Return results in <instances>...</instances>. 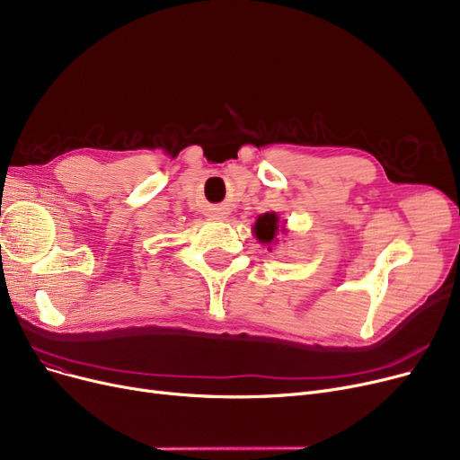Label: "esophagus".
Wrapping results in <instances>:
<instances>
[{"instance_id": "esophagus-1", "label": "esophagus", "mask_w": 460, "mask_h": 460, "mask_svg": "<svg viewBox=\"0 0 460 460\" xmlns=\"http://www.w3.org/2000/svg\"><path fill=\"white\" fill-rule=\"evenodd\" d=\"M212 217H216V219H226V217H227V212H226L224 208H217V210H214Z\"/></svg>"}]
</instances>
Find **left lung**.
I'll return each mask as SVG.
<instances>
[{
    "instance_id": "obj_1",
    "label": "left lung",
    "mask_w": 460,
    "mask_h": 460,
    "mask_svg": "<svg viewBox=\"0 0 460 460\" xmlns=\"http://www.w3.org/2000/svg\"><path fill=\"white\" fill-rule=\"evenodd\" d=\"M279 231H284V226H280V217L275 212H265L256 219V226H253V233H256L258 241L263 244L273 243Z\"/></svg>"
}]
</instances>
